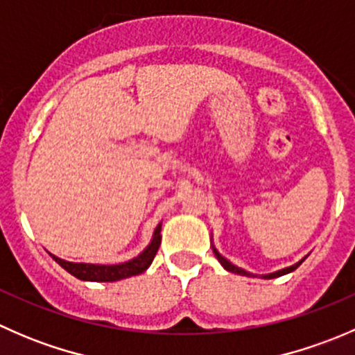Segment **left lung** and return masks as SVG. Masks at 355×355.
<instances>
[{
	"label": "left lung",
	"instance_id": "1",
	"mask_svg": "<svg viewBox=\"0 0 355 355\" xmlns=\"http://www.w3.org/2000/svg\"><path fill=\"white\" fill-rule=\"evenodd\" d=\"M213 252H214V256L218 257V261H220V263H221V266H223L225 270H227V271H232V273H237V275H244V277H257V275H252V273H249V271L242 270V268L235 266L234 263H230V261H228L227 257H223V256H221L220 252H218L216 249H214V245H213ZM306 257H307V256H306ZM306 257H304V259H306ZM304 259H300L299 263L292 264V266H288V268H284V270H278V271H275V273L261 275V278H266V280H271V278H278V277H284V275H287V273H292L293 270H297V268H299L300 264H302V261H304Z\"/></svg>",
	"mask_w": 355,
	"mask_h": 355
}]
</instances>
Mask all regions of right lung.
Wrapping results in <instances>:
<instances>
[{
  "label": "right lung",
  "instance_id": "1",
  "mask_svg": "<svg viewBox=\"0 0 355 355\" xmlns=\"http://www.w3.org/2000/svg\"><path fill=\"white\" fill-rule=\"evenodd\" d=\"M161 244V223L157 225L155 234H153L151 244L146 247L137 257L130 261H125L120 264H91V263H70V261L56 257L55 254H49L63 270L73 275L75 278L84 282H118L123 278L135 277L141 275L151 266L153 259H155L157 249Z\"/></svg>",
  "mask_w": 355,
  "mask_h": 355
}]
</instances>
